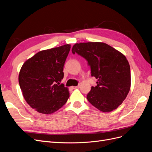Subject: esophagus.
Here are the masks:
<instances>
[{"mask_svg": "<svg viewBox=\"0 0 152 152\" xmlns=\"http://www.w3.org/2000/svg\"><path fill=\"white\" fill-rule=\"evenodd\" d=\"M80 87V86H73V89H78Z\"/></svg>", "mask_w": 152, "mask_h": 152, "instance_id": "34e87169", "label": "esophagus"}]
</instances>
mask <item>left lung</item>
<instances>
[{
	"label": "left lung",
	"mask_w": 152,
	"mask_h": 152,
	"mask_svg": "<svg viewBox=\"0 0 152 152\" xmlns=\"http://www.w3.org/2000/svg\"><path fill=\"white\" fill-rule=\"evenodd\" d=\"M72 51L86 59L97 86L92 87L87 99L103 112L118 108L126 99L131 87V70L123 54L103 42L75 44Z\"/></svg>",
	"instance_id": "obj_1"
}]
</instances>
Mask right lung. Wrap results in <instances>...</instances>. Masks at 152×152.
I'll return each mask as SVG.
<instances>
[{
	"label": "right lung",
	"instance_id": "add662e5",
	"mask_svg": "<svg viewBox=\"0 0 152 152\" xmlns=\"http://www.w3.org/2000/svg\"><path fill=\"white\" fill-rule=\"evenodd\" d=\"M70 45L41 50L23 65L19 84L23 96L30 107L44 114L54 113L69 98L68 88L60 82Z\"/></svg>",
	"mask_w": 152,
	"mask_h": 152
}]
</instances>
